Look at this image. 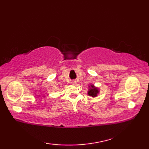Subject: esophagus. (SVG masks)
<instances>
[{"label":"esophagus","instance_id":"34e87169","mask_svg":"<svg viewBox=\"0 0 149 149\" xmlns=\"http://www.w3.org/2000/svg\"><path fill=\"white\" fill-rule=\"evenodd\" d=\"M76 83H77V82L75 81H72V84L75 85V84H76Z\"/></svg>","mask_w":149,"mask_h":149}]
</instances>
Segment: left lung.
<instances>
[{"label":"left lung","mask_w":149,"mask_h":149,"mask_svg":"<svg viewBox=\"0 0 149 149\" xmlns=\"http://www.w3.org/2000/svg\"><path fill=\"white\" fill-rule=\"evenodd\" d=\"M90 89L88 91V94L90 96H91L92 97H95L97 96V95L99 93V90L97 88L95 87L94 85L91 84V86H89Z\"/></svg>","instance_id":"8db88e82"}]
</instances>
